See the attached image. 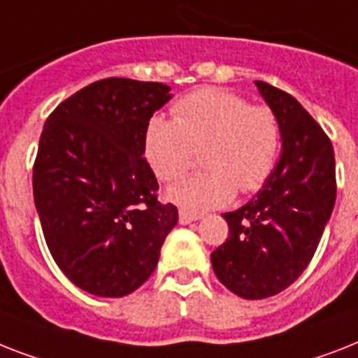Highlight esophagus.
<instances>
[{
	"label": "esophagus",
	"mask_w": 358,
	"mask_h": 358,
	"mask_svg": "<svg viewBox=\"0 0 358 358\" xmlns=\"http://www.w3.org/2000/svg\"><path fill=\"white\" fill-rule=\"evenodd\" d=\"M196 220H201V214L190 213V210H185V208L179 210V222H181L182 225L192 224V222H196Z\"/></svg>",
	"instance_id": "obj_1"
}]
</instances>
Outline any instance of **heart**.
Listing matches in <instances>:
<instances>
[{
  "instance_id": "obj_1",
  "label": "heart",
  "mask_w": 358,
  "mask_h": 358,
  "mask_svg": "<svg viewBox=\"0 0 358 358\" xmlns=\"http://www.w3.org/2000/svg\"><path fill=\"white\" fill-rule=\"evenodd\" d=\"M173 120L153 116L145 127V161L164 182L190 170L203 150L201 173L170 188L168 197L188 210L222 207L234 192H257L275 168L281 125L266 105L216 87L197 88L171 107Z\"/></svg>"
}]
</instances>
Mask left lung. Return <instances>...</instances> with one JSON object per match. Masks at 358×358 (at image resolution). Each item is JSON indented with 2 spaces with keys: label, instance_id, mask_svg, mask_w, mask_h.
Segmentation results:
<instances>
[{
  "label": "left lung",
  "instance_id": "obj_1",
  "mask_svg": "<svg viewBox=\"0 0 358 358\" xmlns=\"http://www.w3.org/2000/svg\"><path fill=\"white\" fill-rule=\"evenodd\" d=\"M281 125L282 155L251 201L225 213L229 238L210 253L214 273L244 299L282 292L313 260L334 199V151L316 120L288 92L257 81Z\"/></svg>",
  "mask_w": 358,
  "mask_h": 358
}]
</instances>
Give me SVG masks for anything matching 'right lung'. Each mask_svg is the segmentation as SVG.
<instances>
[{
  "instance_id": "add662e5",
  "label": "right lung",
  "mask_w": 358,
  "mask_h": 358,
  "mask_svg": "<svg viewBox=\"0 0 358 358\" xmlns=\"http://www.w3.org/2000/svg\"><path fill=\"white\" fill-rule=\"evenodd\" d=\"M170 87L107 77L48 116L33 166L45 244L76 287L101 297L134 292L153 273L177 207L157 199L144 134Z\"/></svg>"
}]
</instances>
